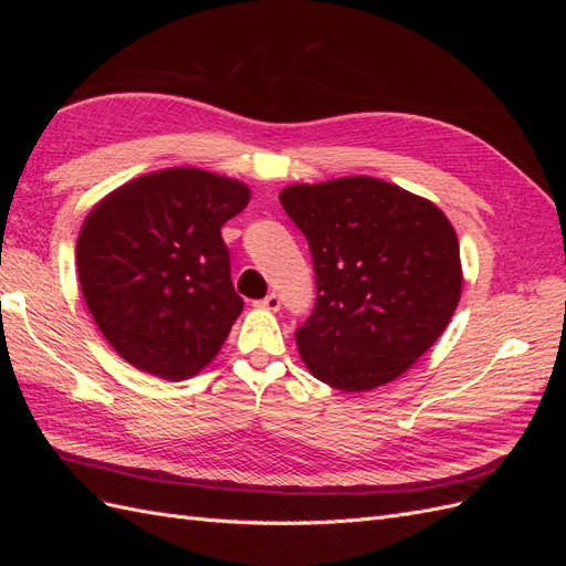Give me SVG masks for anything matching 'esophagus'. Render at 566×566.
<instances>
[{
    "mask_svg": "<svg viewBox=\"0 0 566 566\" xmlns=\"http://www.w3.org/2000/svg\"><path fill=\"white\" fill-rule=\"evenodd\" d=\"M256 306H260V310H266V312H279L281 310V297L276 293H271L264 300L256 302Z\"/></svg>",
    "mask_w": 566,
    "mask_h": 566,
    "instance_id": "1",
    "label": "esophagus"
}]
</instances>
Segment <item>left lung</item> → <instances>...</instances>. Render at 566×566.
Returning <instances> with one entry per match:
<instances>
[{
  "instance_id": "1",
  "label": "left lung",
  "mask_w": 566,
  "mask_h": 566,
  "mask_svg": "<svg viewBox=\"0 0 566 566\" xmlns=\"http://www.w3.org/2000/svg\"><path fill=\"white\" fill-rule=\"evenodd\" d=\"M306 235L316 306L295 333L304 366L342 391H373L447 331L462 293L455 229L432 200L366 175L281 191Z\"/></svg>"
}]
</instances>
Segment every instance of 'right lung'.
<instances>
[{"label":"right lung","mask_w":566,"mask_h":566,"mask_svg":"<svg viewBox=\"0 0 566 566\" xmlns=\"http://www.w3.org/2000/svg\"><path fill=\"white\" fill-rule=\"evenodd\" d=\"M250 196L238 179L165 167L117 186L84 217L82 295L127 364L179 382L214 361L243 312L221 227Z\"/></svg>","instance_id":"add662e5"}]
</instances>
